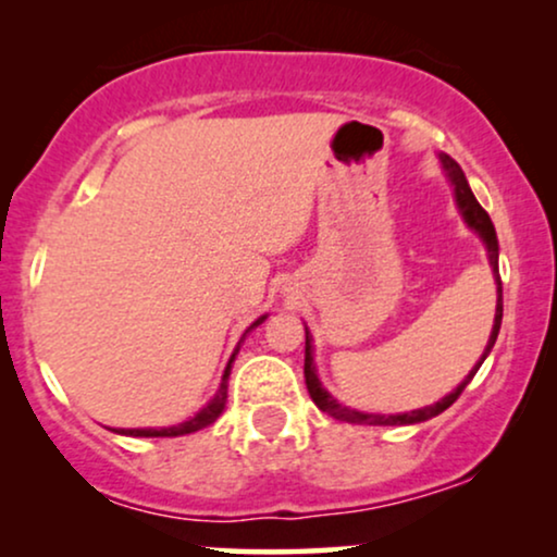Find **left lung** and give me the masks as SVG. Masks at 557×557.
<instances>
[{
	"label": "left lung",
	"mask_w": 557,
	"mask_h": 557,
	"mask_svg": "<svg viewBox=\"0 0 557 557\" xmlns=\"http://www.w3.org/2000/svg\"><path fill=\"white\" fill-rule=\"evenodd\" d=\"M440 157V168H443L447 183H450L453 188V198H456V207L458 212H461L463 222L469 225L474 233L482 238L484 248H487V259H490V267H492V277H495V285H497V304H495V322H492V332H490V341L484 345L482 356H479V361L471 367V372L466 374V380L458 385L453 393H447L445 398H440L437 403H432V406H424V408H417V411H406V413H363V411H356V408H348L343 406L341 400L332 398L327 389L322 387V382H319V374H317V363H314V341H311V332L306 327V359H304V376H306V387H309V395L311 400L317 403L319 411H324L327 417L332 419H341V421H348V424H369V426H403V424H419V421H426L432 417H437V413H443L445 408H450L453 403L458 400V395L463 393V387L469 385L471 380H474V374L479 372V367H482L484 359L490 356L492 345L497 341V332H500V322H503V283H500V270H497V253H500V246H497V233H495V225H492L490 214L484 212L482 207H479V201L471 194L469 188V181H466L463 170L458 168L456 159H450L447 154H437Z\"/></svg>",
	"instance_id": "8db88e82"
}]
</instances>
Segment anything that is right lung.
<instances>
[{"label":"right lung","mask_w":557,"mask_h":557,"mask_svg":"<svg viewBox=\"0 0 557 557\" xmlns=\"http://www.w3.org/2000/svg\"><path fill=\"white\" fill-rule=\"evenodd\" d=\"M264 319H267V314H264V317H259L257 322L251 324V327H248L246 332H243L240 343L246 341L248 332H251L253 327H259V324L264 322ZM240 343L235 345V350H233V356H230V361H227L225 372H222V382H220V389H216V395H214L212 400L207 403V406L201 408V411H196L194 417L185 419V421H181V424H175V426H159V430H157V426H146V430H112V432H117V434H127V437H183V434L198 432V430H203V426L214 424V421L220 419V413L225 411V403H227V380H230V372H233V361H235V356H238Z\"/></svg>","instance_id":"obj_1"}]
</instances>
